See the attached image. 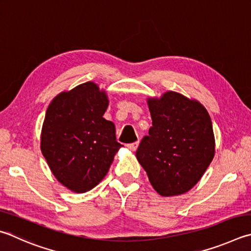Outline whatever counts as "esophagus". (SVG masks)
<instances>
[{
	"label": "esophagus",
	"mask_w": 251,
	"mask_h": 251,
	"mask_svg": "<svg viewBox=\"0 0 251 251\" xmlns=\"http://www.w3.org/2000/svg\"><path fill=\"white\" fill-rule=\"evenodd\" d=\"M138 145H139V141H136V143H133V144H128L127 145V148L133 150V151H135L136 149L138 148Z\"/></svg>",
	"instance_id": "obj_1"
}]
</instances>
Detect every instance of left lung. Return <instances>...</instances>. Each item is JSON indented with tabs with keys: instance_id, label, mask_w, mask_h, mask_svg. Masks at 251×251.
<instances>
[{
	"instance_id": "1",
	"label": "left lung",
	"mask_w": 251,
	"mask_h": 251,
	"mask_svg": "<svg viewBox=\"0 0 251 251\" xmlns=\"http://www.w3.org/2000/svg\"><path fill=\"white\" fill-rule=\"evenodd\" d=\"M152 126L136 157L162 197L188 192L201 179L215 152L211 117L201 103L173 91L148 99Z\"/></svg>"
}]
</instances>
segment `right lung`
I'll return each instance as SVG.
<instances>
[{"instance_id": "obj_1", "label": "right lung", "mask_w": 251, "mask_h": 251, "mask_svg": "<svg viewBox=\"0 0 251 251\" xmlns=\"http://www.w3.org/2000/svg\"><path fill=\"white\" fill-rule=\"evenodd\" d=\"M107 106L105 92L85 82L58 94L47 108L40 148L53 176L74 192L97 186L122 147L115 126L103 117Z\"/></svg>"}]
</instances>
